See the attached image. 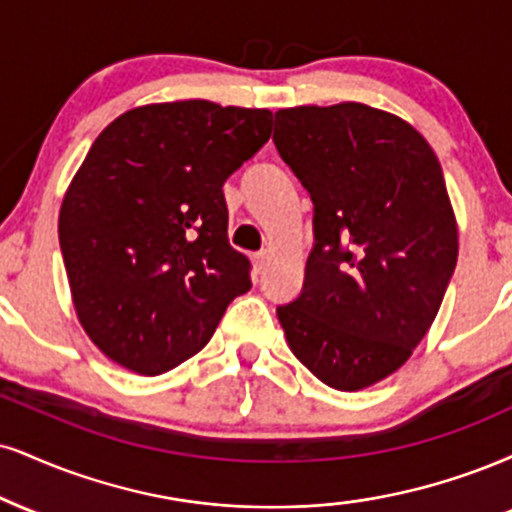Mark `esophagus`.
<instances>
[{"label":"esophagus","instance_id":"1","mask_svg":"<svg viewBox=\"0 0 512 512\" xmlns=\"http://www.w3.org/2000/svg\"><path fill=\"white\" fill-rule=\"evenodd\" d=\"M267 264H269L267 252H255V255H252V267H255L257 274H262L264 269H267Z\"/></svg>","mask_w":512,"mask_h":512}]
</instances>
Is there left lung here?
Wrapping results in <instances>:
<instances>
[{"label": "left lung", "mask_w": 512, "mask_h": 512, "mask_svg": "<svg viewBox=\"0 0 512 512\" xmlns=\"http://www.w3.org/2000/svg\"><path fill=\"white\" fill-rule=\"evenodd\" d=\"M274 116L276 150L315 205L303 291L276 315L319 381L360 391L412 355L455 272L441 164L410 123L367 104Z\"/></svg>", "instance_id": "8db88e82"}]
</instances>
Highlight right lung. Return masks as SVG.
<instances>
[{
  "label": "right lung",
  "instance_id": "add662e5",
  "mask_svg": "<svg viewBox=\"0 0 512 512\" xmlns=\"http://www.w3.org/2000/svg\"><path fill=\"white\" fill-rule=\"evenodd\" d=\"M269 135V109L207 100L131 109L97 135L61 202L59 245L80 324L121 367L181 365L250 291L221 188Z\"/></svg>",
  "mask_w": 512,
  "mask_h": 512
}]
</instances>
